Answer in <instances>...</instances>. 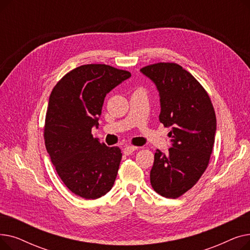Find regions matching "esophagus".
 Returning <instances> with one entry per match:
<instances>
[{
	"label": "esophagus",
	"mask_w": 250,
	"mask_h": 250,
	"mask_svg": "<svg viewBox=\"0 0 250 250\" xmlns=\"http://www.w3.org/2000/svg\"><path fill=\"white\" fill-rule=\"evenodd\" d=\"M137 149H138V147H135V146H126L124 149V154L128 156V155L132 154L133 152H135Z\"/></svg>",
	"instance_id": "1"
}]
</instances>
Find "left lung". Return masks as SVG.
<instances>
[{
    "label": "left lung",
    "instance_id": "obj_1",
    "mask_svg": "<svg viewBox=\"0 0 250 250\" xmlns=\"http://www.w3.org/2000/svg\"><path fill=\"white\" fill-rule=\"evenodd\" d=\"M160 96L159 121L171 127L172 147L156 150L151 186L168 199H176L199 181L208 167L215 143L216 114L207 91L195 78L174 62H158L141 70Z\"/></svg>",
    "mask_w": 250,
    "mask_h": 250
}]
</instances>
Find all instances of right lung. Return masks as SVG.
Instances as JSON below:
<instances>
[{
	"label": "right lung",
	"mask_w": 250,
	"mask_h": 250,
	"mask_svg": "<svg viewBox=\"0 0 250 250\" xmlns=\"http://www.w3.org/2000/svg\"><path fill=\"white\" fill-rule=\"evenodd\" d=\"M129 77L107 64H84L65 74L50 93L45 147L64 186L83 199H98L114 185L122 151L101 144L91 130L99 125L105 96Z\"/></svg>",
	"instance_id": "add662e5"
}]
</instances>
